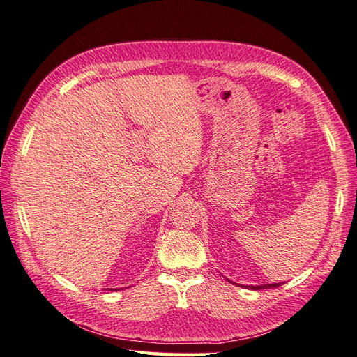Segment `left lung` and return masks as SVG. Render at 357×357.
I'll use <instances>...</instances> for the list:
<instances>
[{
	"label": "left lung",
	"instance_id": "left-lung-1",
	"mask_svg": "<svg viewBox=\"0 0 357 357\" xmlns=\"http://www.w3.org/2000/svg\"><path fill=\"white\" fill-rule=\"evenodd\" d=\"M278 286H282V284H280V283H275V284H264V286H247V287L255 289V290H259V289H269V287H278Z\"/></svg>",
	"mask_w": 357,
	"mask_h": 357
}]
</instances>
